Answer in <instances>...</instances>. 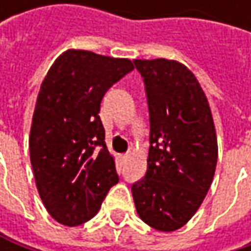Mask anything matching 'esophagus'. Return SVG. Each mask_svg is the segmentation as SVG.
Listing matches in <instances>:
<instances>
[{
    "label": "esophagus",
    "mask_w": 251,
    "mask_h": 251,
    "mask_svg": "<svg viewBox=\"0 0 251 251\" xmlns=\"http://www.w3.org/2000/svg\"><path fill=\"white\" fill-rule=\"evenodd\" d=\"M127 158H129V155H127V154H124V155H121V160H122V161H126Z\"/></svg>",
    "instance_id": "obj_1"
}]
</instances>
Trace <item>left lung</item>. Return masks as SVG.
Wrapping results in <instances>:
<instances>
[{
    "mask_svg": "<svg viewBox=\"0 0 251 251\" xmlns=\"http://www.w3.org/2000/svg\"><path fill=\"white\" fill-rule=\"evenodd\" d=\"M150 112L148 167L132 184L139 218L170 232L199 209L215 175L218 144L206 96L183 64L135 59Z\"/></svg>",
    "mask_w": 251,
    "mask_h": 251,
    "instance_id": "left-lung-1",
    "label": "left lung"
}]
</instances>
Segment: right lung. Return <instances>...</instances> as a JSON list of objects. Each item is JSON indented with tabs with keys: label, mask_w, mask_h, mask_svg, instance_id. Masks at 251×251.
Wrapping results in <instances>:
<instances>
[{
	"label": "right lung",
	"mask_w": 251,
	"mask_h": 251,
	"mask_svg": "<svg viewBox=\"0 0 251 251\" xmlns=\"http://www.w3.org/2000/svg\"><path fill=\"white\" fill-rule=\"evenodd\" d=\"M132 70L129 59L70 49L40 85L30 161L40 199L59 224L75 226L91 220L119 181L99 112L106 91Z\"/></svg>",
	"instance_id": "obj_1"
}]
</instances>
